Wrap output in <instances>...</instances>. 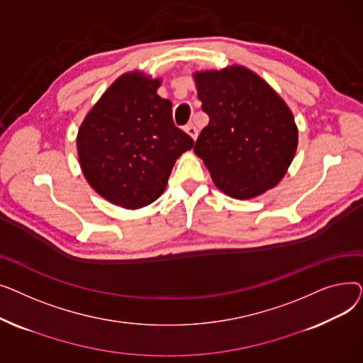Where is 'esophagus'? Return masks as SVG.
I'll return each instance as SVG.
<instances>
[{
	"instance_id": "esophagus-1",
	"label": "esophagus",
	"mask_w": 363,
	"mask_h": 363,
	"mask_svg": "<svg viewBox=\"0 0 363 363\" xmlns=\"http://www.w3.org/2000/svg\"><path fill=\"white\" fill-rule=\"evenodd\" d=\"M185 132H186L188 135L191 137L194 141L197 140V137H199V129H197L193 123H189V125H186V126H185Z\"/></svg>"
}]
</instances>
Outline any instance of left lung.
<instances>
[{
	"mask_svg": "<svg viewBox=\"0 0 363 363\" xmlns=\"http://www.w3.org/2000/svg\"><path fill=\"white\" fill-rule=\"evenodd\" d=\"M208 125L194 152L222 193L255 199L287 174L298 144L294 116L278 92L240 65L194 74Z\"/></svg>",
	"mask_w": 363,
	"mask_h": 363,
	"instance_id": "left-lung-1",
	"label": "left lung"
}]
</instances>
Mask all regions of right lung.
I'll return each instance as SVG.
<instances>
[{
    "instance_id": "add662e5",
    "label": "right lung",
    "mask_w": 363,
    "mask_h": 363,
    "mask_svg": "<svg viewBox=\"0 0 363 363\" xmlns=\"http://www.w3.org/2000/svg\"><path fill=\"white\" fill-rule=\"evenodd\" d=\"M160 78L141 70L114 81L88 111L76 147L88 184L107 201L129 211L156 201L177 159L193 138L175 126Z\"/></svg>"
}]
</instances>
